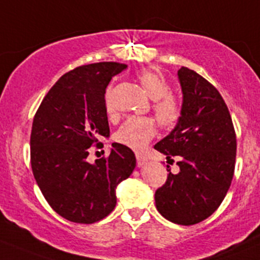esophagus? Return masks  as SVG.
<instances>
[{
    "instance_id": "1",
    "label": "esophagus",
    "mask_w": 260,
    "mask_h": 260,
    "mask_svg": "<svg viewBox=\"0 0 260 260\" xmlns=\"http://www.w3.org/2000/svg\"><path fill=\"white\" fill-rule=\"evenodd\" d=\"M148 162V158L143 154H137V163H138V167H142L144 166L145 163Z\"/></svg>"
}]
</instances>
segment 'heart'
Masks as SVG:
<instances>
[{
    "instance_id": "b5f03b06",
    "label": "heart",
    "mask_w": 260,
    "mask_h": 260,
    "mask_svg": "<svg viewBox=\"0 0 260 260\" xmlns=\"http://www.w3.org/2000/svg\"><path fill=\"white\" fill-rule=\"evenodd\" d=\"M144 91L154 101L153 110L160 125L170 127L179 121L181 116V106L171 94V86L162 74L157 71L145 70L138 75ZM110 91L108 88L106 93V108L111 112ZM157 133V125L154 120L149 117H128L121 125L116 133V140L120 144L126 145L134 150H142L147 147L148 143L154 138Z\"/></svg>"
}]
</instances>
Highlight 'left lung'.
Returning <instances> with one entry per match:
<instances>
[{
    "label": "left lung",
    "instance_id": "left-lung-1",
    "mask_svg": "<svg viewBox=\"0 0 260 260\" xmlns=\"http://www.w3.org/2000/svg\"><path fill=\"white\" fill-rule=\"evenodd\" d=\"M177 78L181 116L154 149L167 159L179 155L180 171L167 170V181L154 199L166 219L189 226L208 218L226 197L235 171L236 135L223 98L209 81L187 68L180 69Z\"/></svg>",
    "mask_w": 260,
    "mask_h": 260
}]
</instances>
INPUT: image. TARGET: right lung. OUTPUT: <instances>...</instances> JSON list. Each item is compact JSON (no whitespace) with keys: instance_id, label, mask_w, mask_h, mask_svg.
<instances>
[{"instance_id":"add662e5","label":"right lung","mask_w":260,"mask_h":260,"mask_svg":"<svg viewBox=\"0 0 260 260\" xmlns=\"http://www.w3.org/2000/svg\"><path fill=\"white\" fill-rule=\"evenodd\" d=\"M126 68L98 62L69 71L49 89L34 116V179L49 206L68 221L89 224L107 217L116 207V187L137 166L134 152L120 143H112L108 158L86 159L91 145L110 137L106 88Z\"/></svg>"}]
</instances>
